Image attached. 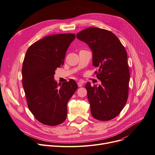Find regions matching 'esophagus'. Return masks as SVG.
<instances>
[{"label":"esophagus","mask_w":155,"mask_h":155,"mask_svg":"<svg viewBox=\"0 0 155 155\" xmlns=\"http://www.w3.org/2000/svg\"><path fill=\"white\" fill-rule=\"evenodd\" d=\"M84 81H82V80H79L78 82V86L79 87H82V85H83V84H84Z\"/></svg>","instance_id":"1"}]
</instances>
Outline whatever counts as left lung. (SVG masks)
Instances as JSON below:
<instances>
[{
    "label": "left lung",
    "instance_id": "left-lung-1",
    "mask_svg": "<svg viewBox=\"0 0 155 155\" xmlns=\"http://www.w3.org/2000/svg\"><path fill=\"white\" fill-rule=\"evenodd\" d=\"M78 40L87 44L92 52V64L99 68L97 78L102 84L86 89L92 117L107 121L120 113L127 102L130 72L127 53L120 40L112 32L90 27L76 35Z\"/></svg>",
    "mask_w": 155,
    "mask_h": 155
}]
</instances>
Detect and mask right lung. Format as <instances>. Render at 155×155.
<instances>
[{
	"mask_svg": "<svg viewBox=\"0 0 155 155\" xmlns=\"http://www.w3.org/2000/svg\"><path fill=\"white\" fill-rule=\"evenodd\" d=\"M74 39L73 33L50 35L35 42L26 52L21 69L23 87L28 109L43 124L54 126L66 120L67 104L78 89L73 79L58 88L54 79Z\"/></svg>",
	"mask_w": 155,
	"mask_h": 155,
	"instance_id": "right-lung-1",
	"label": "right lung"
}]
</instances>
